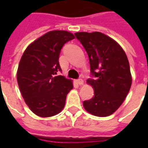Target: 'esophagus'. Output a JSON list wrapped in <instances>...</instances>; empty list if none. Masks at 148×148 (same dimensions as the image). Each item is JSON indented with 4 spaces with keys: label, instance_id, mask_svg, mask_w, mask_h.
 <instances>
[{
    "label": "esophagus",
    "instance_id": "1",
    "mask_svg": "<svg viewBox=\"0 0 148 148\" xmlns=\"http://www.w3.org/2000/svg\"><path fill=\"white\" fill-rule=\"evenodd\" d=\"M76 82L77 84H78L79 85H82V84H84V81H83V80H82V79H81V78L77 79V81H76Z\"/></svg>",
    "mask_w": 148,
    "mask_h": 148
}]
</instances>
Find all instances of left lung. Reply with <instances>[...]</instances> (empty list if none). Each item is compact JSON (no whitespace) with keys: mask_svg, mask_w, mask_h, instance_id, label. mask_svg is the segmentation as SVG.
I'll return each mask as SVG.
<instances>
[{"mask_svg":"<svg viewBox=\"0 0 148 148\" xmlns=\"http://www.w3.org/2000/svg\"><path fill=\"white\" fill-rule=\"evenodd\" d=\"M74 35L88 53L94 77L87 83L92 86L95 95L84 101V107L97 117L109 116L121 105L131 88L127 57L114 40L101 32H77Z\"/></svg>","mask_w":148,"mask_h":148,"instance_id":"obj_1","label":"left lung"}]
</instances>
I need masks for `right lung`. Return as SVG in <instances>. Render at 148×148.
<instances>
[{
	"mask_svg": "<svg viewBox=\"0 0 148 148\" xmlns=\"http://www.w3.org/2000/svg\"><path fill=\"white\" fill-rule=\"evenodd\" d=\"M73 34L52 31L31 43L23 53L17 79L25 103L42 117H51L63 110L72 81L62 75L59 56L63 46L73 40Z\"/></svg>",
	"mask_w": 148,
	"mask_h": 148,
	"instance_id": "right-lung-1",
	"label": "right lung"
}]
</instances>
